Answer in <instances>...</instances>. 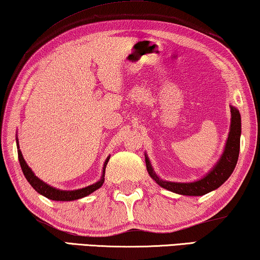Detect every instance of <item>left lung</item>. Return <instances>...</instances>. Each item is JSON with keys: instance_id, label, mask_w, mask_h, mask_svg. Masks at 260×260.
<instances>
[{"instance_id": "1", "label": "left lung", "mask_w": 260, "mask_h": 260, "mask_svg": "<svg viewBox=\"0 0 260 260\" xmlns=\"http://www.w3.org/2000/svg\"><path fill=\"white\" fill-rule=\"evenodd\" d=\"M241 114H239L237 108L231 106V128L225 149H224L222 157L217 162L215 168L207 176H204L202 180L192 182V183H177V182L162 181L153 172L152 166H150L148 158L146 156V167L148 170V174L153 180L156 181L158 185L167 189V190L187 196L205 195V193L220 187L234 172L236 164L238 161L239 146H241Z\"/></svg>"}]
</instances>
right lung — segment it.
I'll use <instances>...</instances> for the list:
<instances>
[{
  "mask_svg": "<svg viewBox=\"0 0 260 260\" xmlns=\"http://www.w3.org/2000/svg\"><path fill=\"white\" fill-rule=\"evenodd\" d=\"M108 158H110V157H108ZM108 158L105 161V165H104L102 180L98 181L94 184L88 185V187H86V188L78 189V190L64 191V190H58V189H56V188L50 187V185H48L46 183H44L43 181H41L40 179H38V177L32 173V170L29 168V166L26 165V162L24 161V158H23V155H22L21 150H19V147H18V160H19V165H21L22 172H23V174H24L25 179L28 180V182L31 184V187H32L35 190H36L37 192L42 193V195L48 197V199L52 200V201L78 200V199H81V197L90 195L91 192L96 190V189H99L103 185L104 181H105L104 176H105V169H106V165L108 162Z\"/></svg>",
  "mask_w": 260,
  "mask_h": 260,
  "instance_id": "add662e5",
  "label": "right lung"
}]
</instances>
